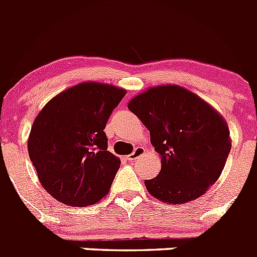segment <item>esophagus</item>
<instances>
[{"label":"esophagus","mask_w":257,"mask_h":257,"mask_svg":"<svg viewBox=\"0 0 257 257\" xmlns=\"http://www.w3.org/2000/svg\"><path fill=\"white\" fill-rule=\"evenodd\" d=\"M145 153V149L143 148V147H138V148H135L134 149V152L133 153L130 154V156H128V160H136V158H138V157H140V156H143V154Z\"/></svg>","instance_id":"esophagus-1"}]
</instances>
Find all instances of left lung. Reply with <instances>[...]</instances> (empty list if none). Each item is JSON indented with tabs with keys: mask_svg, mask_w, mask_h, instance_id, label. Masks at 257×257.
<instances>
[{
	"mask_svg": "<svg viewBox=\"0 0 257 257\" xmlns=\"http://www.w3.org/2000/svg\"><path fill=\"white\" fill-rule=\"evenodd\" d=\"M161 154V171L145 180L154 198L180 205L219 179L231 143L225 119L203 99L176 85L157 86L128 103Z\"/></svg>",
	"mask_w": 257,
	"mask_h": 257,
	"instance_id": "8db88e82",
	"label": "left lung"
}]
</instances>
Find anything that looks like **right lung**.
<instances>
[{
    "label": "right lung",
    "mask_w": 257,
    "mask_h": 257,
    "mask_svg": "<svg viewBox=\"0 0 257 257\" xmlns=\"http://www.w3.org/2000/svg\"><path fill=\"white\" fill-rule=\"evenodd\" d=\"M123 88L85 82L60 92L36 117L28 153L42 187L68 206H90L110 189L121 161L104 128Z\"/></svg>",
    "instance_id": "right-lung-1"
}]
</instances>
